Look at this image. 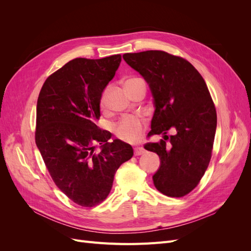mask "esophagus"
<instances>
[{"label": "esophagus", "instance_id": "esophagus-1", "mask_svg": "<svg viewBox=\"0 0 251 251\" xmlns=\"http://www.w3.org/2000/svg\"><path fill=\"white\" fill-rule=\"evenodd\" d=\"M134 153H135V156H139V155H142V154L146 153V150H144L141 147H137V148L134 149Z\"/></svg>", "mask_w": 251, "mask_h": 251}]
</instances>
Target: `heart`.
<instances>
[{
    "instance_id": "heart-1",
    "label": "heart",
    "mask_w": 251,
    "mask_h": 251,
    "mask_svg": "<svg viewBox=\"0 0 251 251\" xmlns=\"http://www.w3.org/2000/svg\"><path fill=\"white\" fill-rule=\"evenodd\" d=\"M144 82L143 79L139 77H132L126 80L125 87L126 89L133 88L140 83ZM108 92L109 90H105L101 95L100 98V104L101 107H105L108 101ZM144 131V123L139 118L136 116H125L121 118L118 123L114 126V132L117 137L124 141L127 142H135L137 141Z\"/></svg>"
}]
</instances>
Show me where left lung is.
I'll list each match as a JSON object with an SVG mask.
<instances>
[{
	"label": "left lung",
	"instance_id": "1",
	"mask_svg": "<svg viewBox=\"0 0 251 251\" xmlns=\"http://www.w3.org/2000/svg\"><path fill=\"white\" fill-rule=\"evenodd\" d=\"M123 57L142 75L153 94L156 109L150 136L164 135L159 142L144 144L161 160L154 184L163 195L180 198L199 184L211 158L217 112L208 88L183 57L160 50ZM170 129L175 134L168 136Z\"/></svg>",
	"mask_w": 251,
	"mask_h": 251
}]
</instances>
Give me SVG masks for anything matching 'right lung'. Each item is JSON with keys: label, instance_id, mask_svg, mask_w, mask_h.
<instances>
[{"label": "right lung", "instance_id": "obj_1", "mask_svg": "<svg viewBox=\"0 0 251 251\" xmlns=\"http://www.w3.org/2000/svg\"><path fill=\"white\" fill-rule=\"evenodd\" d=\"M121 55L74 58L44 82L37 100L35 143L55 185L82 207L107 198L114 175L133 149L97 126L103 89ZM100 145V152L95 151Z\"/></svg>", "mask_w": 251, "mask_h": 251}]
</instances>
